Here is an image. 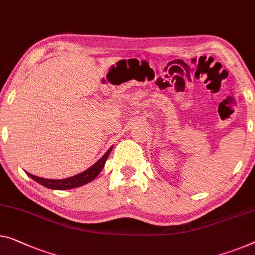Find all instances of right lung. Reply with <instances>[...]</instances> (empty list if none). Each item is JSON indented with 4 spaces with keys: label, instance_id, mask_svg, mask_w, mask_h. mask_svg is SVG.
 I'll list each match as a JSON object with an SVG mask.
<instances>
[{
    "label": "right lung",
    "instance_id": "add662e5",
    "mask_svg": "<svg viewBox=\"0 0 255 255\" xmlns=\"http://www.w3.org/2000/svg\"><path fill=\"white\" fill-rule=\"evenodd\" d=\"M112 147L113 146L110 147V149L105 152L103 157H102L97 162H95L93 166L89 167L88 169H86L85 172L77 174V175L74 176L63 178V180H50V178H43V177L32 175V174H29L27 172H26V174H27L30 178H33L34 181L37 182L39 184L52 190H68V189L81 187V185L89 183V182H91L97 177L98 174L101 173V170L103 169V167L106 162V159H108L109 154L111 153Z\"/></svg>",
    "mask_w": 255,
    "mask_h": 255
}]
</instances>
